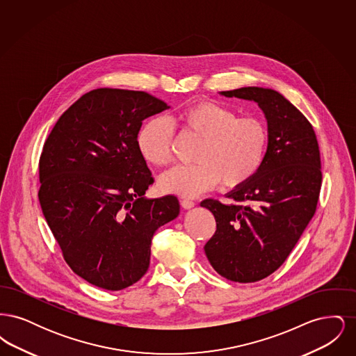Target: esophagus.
<instances>
[{
    "mask_svg": "<svg viewBox=\"0 0 356 356\" xmlns=\"http://www.w3.org/2000/svg\"><path fill=\"white\" fill-rule=\"evenodd\" d=\"M181 205H183V208H186V209H191V208H193L196 203L195 202H192V200H189V199H183L181 200Z\"/></svg>",
    "mask_w": 356,
    "mask_h": 356,
    "instance_id": "obj_1",
    "label": "esophagus"
}]
</instances>
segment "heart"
<instances>
[{"mask_svg":"<svg viewBox=\"0 0 356 356\" xmlns=\"http://www.w3.org/2000/svg\"><path fill=\"white\" fill-rule=\"evenodd\" d=\"M173 122L181 135L199 141L193 165L164 172L159 186L167 193L195 197L218 186L236 189L251 181L263 167L270 147V129L264 120L238 118L235 109L215 102H197L181 111ZM176 132L164 118L143 124L137 147L153 165H167L173 159Z\"/></svg>","mask_w":356,"mask_h":356,"instance_id":"1","label":"heart"}]
</instances>
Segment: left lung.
<instances>
[{
  "instance_id": "1",
  "label": "left lung",
  "mask_w": 356,
  "mask_h": 356,
  "mask_svg": "<svg viewBox=\"0 0 356 356\" xmlns=\"http://www.w3.org/2000/svg\"><path fill=\"white\" fill-rule=\"evenodd\" d=\"M220 95L257 102L268 124L270 147L254 179L227 195L232 203H200L216 220L204 251L222 277L254 283L286 261L315 215L321 152L311 122L279 92L245 86Z\"/></svg>"
}]
</instances>
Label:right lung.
I'll use <instances>...</instances> for the list:
<instances>
[{"label":"right lung","mask_w":356,"mask_h":356,"mask_svg":"<svg viewBox=\"0 0 356 356\" xmlns=\"http://www.w3.org/2000/svg\"><path fill=\"white\" fill-rule=\"evenodd\" d=\"M170 105L141 90L100 88L72 104L40 157L45 220L72 271L119 291L149 267L156 229L176 219V196L145 199L152 173L137 147L143 120Z\"/></svg>","instance_id":"1"}]
</instances>
